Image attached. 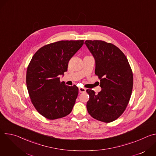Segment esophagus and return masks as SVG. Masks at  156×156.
I'll list each match as a JSON object with an SVG mask.
<instances>
[{
  "mask_svg": "<svg viewBox=\"0 0 156 156\" xmlns=\"http://www.w3.org/2000/svg\"><path fill=\"white\" fill-rule=\"evenodd\" d=\"M79 92L80 93H84L86 92V89L85 88H83V87H79Z\"/></svg>",
  "mask_w": 156,
  "mask_h": 156,
  "instance_id": "obj_1",
  "label": "esophagus"
}]
</instances>
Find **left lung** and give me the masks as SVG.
I'll use <instances>...</instances> for the list:
<instances>
[{"label":"left lung","instance_id":"left-lung-1","mask_svg":"<svg viewBox=\"0 0 156 156\" xmlns=\"http://www.w3.org/2000/svg\"><path fill=\"white\" fill-rule=\"evenodd\" d=\"M84 44L95 59V74L102 88L98 94L86 90L90 96L87 112L98 120L112 122L123 113L129 102L133 84L131 69L125 54L114 44L100 40H86Z\"/></svg>","mask_w":156,"mask_h":156}]
</instances>
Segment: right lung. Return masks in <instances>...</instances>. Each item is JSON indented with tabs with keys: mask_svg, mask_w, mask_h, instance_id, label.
Listing matches in <instances>:
<instances>
[{
	"mask_svg": "<svg viewBox=\"0 0 156 156\" xmlns=\"http://www.w3.org/2000/svg\"><path fill=\"white\" fill-rule=\"evenodd\" d=\"M83 40L60 41L40 48L27 71V86L37 112L49 120L68 115L78 94L76 86H69L59 76L67 71L70 58L82 47Z\"/></svg>",
	"mask_w": 156,
	"mask_h": 156,
	"instance_id": "obj_1",
	"label": "right lung"
}]
</instances>
